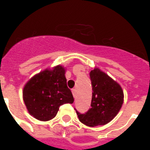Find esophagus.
<instances>
[{
  "mask_svg": "<svg viewBox=\"0 0 150 150\" xmlns=\"http://www.w3.org/2000/svg\"><path fill=\"white\" fill-rule=\"evenodd\" d=\"M71 92H72V94H73V96L74 97H76V89H73L72 90H71Z\"/></svg>",
  "mask_w": 150,
  "mask_h": 150,
  "instance_id": "esophagus-1",
  "label": "esophagus"
}]
</instances>
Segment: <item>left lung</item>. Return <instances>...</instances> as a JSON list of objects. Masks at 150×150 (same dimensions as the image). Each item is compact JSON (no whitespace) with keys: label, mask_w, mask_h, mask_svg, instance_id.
Masks as SVG:
<instances>
[{"label":"left lung","mask_w":150,"mask_h":150,"mask_svg":"<svg viewBox=\"0 0 150 150\" xmlns=\"http://www.w3.org/2000/svg\"><path fill=\"white\" fill-rule=\"evenodd\" d=\"M93 96L91 108L81 114L76 110L79 121L89 127L109 123L123 104L124 93L121 86L106 73L95 68L89 73Z\"/></svg>","instance_id":"1"}]
</instances>
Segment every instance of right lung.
Returning <instances> with one entry per match:
<instances>
[{
	"instance_id": "1",
	"label": "right lung",
	"mask_w": 150,
	"mask_h": 150,
	"mask_svg": "<svg viewBox=\"0 0 150 150\" xmlns=\"http://www.w3.org/2000/svg\"><path fill=\"white\" fill-rule=\"evenodd\" d=\"M65 69L61 65L45 69L28 81L23 89V100L28 111L40 121H47L56 116L59 107L74 102L67 86Z\"/></svg>"
}]
</instances>
